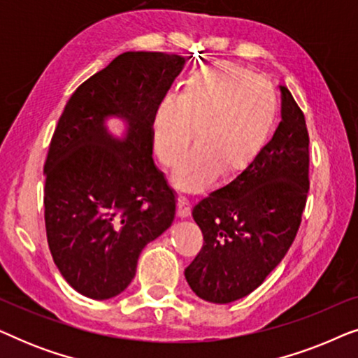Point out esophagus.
Returning a JSON list of instances; mask_svg holds the SVG:
<instances>
[{"mask_svg": "<svg viewBox=\"0 0 358 358\" xmlns=\"http://www.w3.org/2000/svg\"><path fill=\"white\" fill-rule=\"evenodd\" d=\"M178 215L180 218H187L190 215V202L184 195H180L178 199Z\"/></svg>", "mask_w": 358, "mask_h": 358, "instance_id": "obj_1", "label": "esophagus"}]
</instances>
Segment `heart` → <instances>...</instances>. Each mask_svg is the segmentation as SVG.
I'll return each mask as SVG.
<instances>
[{
	"label": "heart",
	"instance_id": "heart-1",
	"mask_svg": "<svg viewBox=\"0 0 358 358\" xmlns=\"http://www.w3.org/2000/svg\"><path fill=\"white\" fill-rule=\"evenodd\" d=\"M277 102L267 85L241 68L212 65L180 83L178 97L164 96L153 115V148L166 168H176L197 130L199 146L180 164L174 184L197 192L220 169H246L271 141Z\"/></svg>",
	"mask_w": 358,
	"mask_h": 358
}]
</instances>
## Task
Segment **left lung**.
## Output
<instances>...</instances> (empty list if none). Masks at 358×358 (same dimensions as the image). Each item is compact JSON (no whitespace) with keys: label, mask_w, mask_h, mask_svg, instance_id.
Wrapping results in <instances>:
<instances>
[{"label":"left lung","mask_w":358,"mask_h":358,"mask_svg":"<svg viewBox=\"0 0 358 358\" xmlns=\"http://www.w3.org/2000/svg\"><path fill=\"white\" fill-rule=\"evenodd\" d=\"M280 91L282 122L266 150L192 210L205 243L184 275L205 301L224 305L256 290L285 257L301 223L310 136L292 92Z\"/></svg>","instance_id":"obj_1"}]
</instances>
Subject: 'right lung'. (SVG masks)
Returning <instances> with one entry per match:
<instances>
[{
	"mask_svg": "<svg viewBox=\"0 0 358 358\" xmlns=\"http://www.w3.org/2000/svg\"><path fill=\"white\" fill-rule=\"evenodd\" d=\"M185 58L125 52L66 102L43 174L47 241L78 293L117 296L134 280L140 252L176 218V195L153 161V115ZM117 116V139L105 122Z\"/></svg>",
	"mask_w": 358,
	"mask_h": 358,
	"instance_id": "1",
	"label": "right lung"
}]
</instances>
